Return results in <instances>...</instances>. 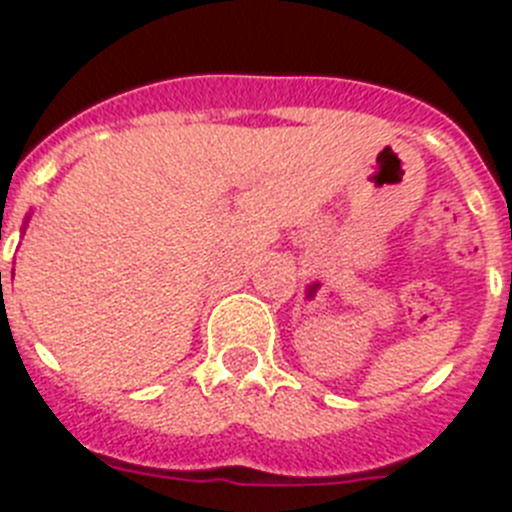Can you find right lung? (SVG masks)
<instances>
[{
	"mask_svg": "<svg viewBox=\"0 0 512 512\" xmlns=\"http://www.w3.org/2000/svg\"><path fill=\"white\" fill-rule=\"evenodd\" d=\"M28 220H30V217H28ZM28 220H25V222H28Z\"/></svg>",
	"mask_w": 512,
	"mask_h": 512,
	"instance_id": "add662e5",
	"label": "right lung"
}]
</instances>
